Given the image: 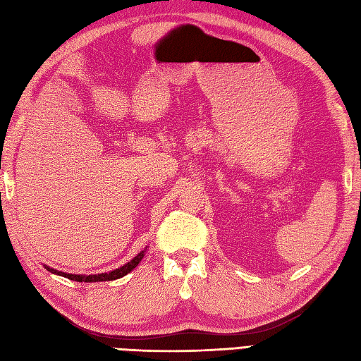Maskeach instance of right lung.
<instances>
[{
	"label": "right lung",
	"instance_id": "right-lung-1",
	"mask_svg": "<svg viewBox=\"0 0 361 361\" xmlns=\"http://www.w3.org/2000/svg\"><path fill=\"white\" fill-rule=\"evenodd\" d=\"M144 257V251H141L140 255H137L135 259L130 260L126 265H122L118 270H113L110 273H102V274H90V276H83V274H71V273H63V271H57L54 270V268H48V271L51 273H56L59 276H63V278H68L71 281H78V282H102V281H114V279H119L122 276H126L127 273H130L133 270V268L141 262V259Z\"/></svg>",
	"mask_w": 361,
	"mask_h": 361
}]
</instances>
